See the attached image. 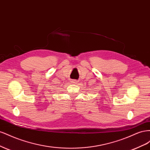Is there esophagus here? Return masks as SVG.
Masks as SVG:
<instances>
[{
  "instance_id": "obj_1",
  "label": "esophagus",
  "mask_w": 150,
  "mask_h": 150,
  "mask_svg": "<svg viewBox=\"0 0 150 150\" xmlns=\"http://www.w3.org/2000/svg\"><path fill=\"white\" fill-rule=\"evenodd\" d=\"M71 83L73 84H76V83H78V81L76 79H72V80H71Z\"/></svg>"
}]
</instances>
